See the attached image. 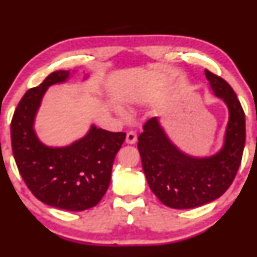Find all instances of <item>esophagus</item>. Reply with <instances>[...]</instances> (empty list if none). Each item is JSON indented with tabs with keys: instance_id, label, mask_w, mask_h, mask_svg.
I'll use <instances>...</instances> for the list:
<instances>
[{
	"instance_id": "1",
	"label": "esophagus",
	"mask_w": 257,
	"mask_h": 257,
	"mask_svg": "<svg viewBox=\"0 0 257 257\" xmlns=\"http://www.w3.org/2000/svg\"><path fill=\"white\" fill-rule=\"evenodd\" d=\"M137 142V134L135 132H128L125 136V143L127 144H135Z\"/></svg>"
}]
</instances>
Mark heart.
<instances>
[{
  "instance_id": "1",
  "label": "heart",
  "mask_w": 257,
  "mask_h": 257,
  "mask_svg": "<svg viewBox=\"0 0 257 257\" xmlns=\"http://www.w3.org/2000/svg\"><path fill=\"white\" fill-rule=\"evenodd\" d=\"M114 111L118 113L120 116H122V118H127L129 115V112L127 111V108H124L122 105H119V104L114 105Z\"/></svg>"
}]
</instances>
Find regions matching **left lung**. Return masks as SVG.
I'll return each mask as SVG.
<instances>
[{
    "label": "left lung",
    "mask_w": 257,
    "mask_h": 257,
    "mask_svg": "<svg viewBox=\"0 0 257 257\" xmlns=\"http://www.w3.org/2000/svg\"><path fill=\"white\" fill-rule=\"evenodd\" d=\"M205 76L229 111L222 149L205 158L186 154L170 141L158 118L147 121L138 137L150 188L164 205L178 210L201 206L223 195L237 175L245 146V113L236 93L221 77L208 70Z\"/></svg>",
    "instance_id": "1"
}]
</instances>
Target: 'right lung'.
I'll return each mask as SVG.
<instances>
[{
    "label": "right lung",
    "mask_w": 257,
    "mask_h": 257,
    "mask_svg": "<svg viewBox=\"0 0 257 257\" xmlns=\"http://www.w3.org/2000/svg\"><path fill=\"white\" fill-rule=\"evenodd\" d=\"M69 77V70L52 72L26 92L11 121V144L18 170L34 196L46 205L75 212L95 206L106 193L125 134L92 125L68 146L43 144L34 129L42 98L50 86Z\"/></svg>",
    "instance_id": "add662e5"
}]
</instances>
